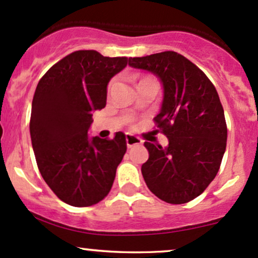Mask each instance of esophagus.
Listing matches in <instances>:
<instances>
[{
  "label": "esophagus",
  "mask_w": 258,
  "mask_h": 258,
  "mask_svg": "<svg viewBox=\"0 0 258 258\" xmlns=\"http://www.w3.org/2000/svg\"><path fill=\"white\" fill-rule=\"evenodd\" d=\"M142 143H143V141H142L141 138L136 137V136L133 135H126L127 148H132L133 146H137V144H142Z\"/></svg>",
  "instance_id": "1"
}]
</instances>
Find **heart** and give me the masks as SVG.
I'll list each match as a JSON object with an SVG mask.
<instances>
[{
	"label": "heart",
	"mask_w": 258,
	"mask_h": 258,
	"mask_svg": "<svg viewBox=\"0 0 258 258\" xmlns=\"http://www.w3.org/2000/svg\"><path fill=\"white\" fill-rule=\"evenodd\" d=\"M146 80H150V79L149 78H144V79H142L141 81H146ZM141 81H139V82H141Z\"/></svg>",
	"instance_id": "1"
}]
</instances>
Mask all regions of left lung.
I'll use <instances>...</instances> for the list:
<instances>
[{
  "label": "left lung",
  "mask_w": 258,
  "mask_h": 258,
  "mask_svg": "<svg viewBox=\"0 0 258 258\" xmlns=\"http://www.w3.org/2000/svg\"><path fill=\"white\" fill-rule=\"evenodd\" d=\"M130 67L156 75L164 88L154 121L168 146L146 142L142 165L148 188L168 204L195 199L214 180L227 146L223 106L215 86L197 65L177 52L130 58Z\"/></svg>",
  "instance_id": "left-lung-1"
}]
</instances>
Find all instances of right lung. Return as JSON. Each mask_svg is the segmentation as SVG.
<instances>
[{"label":"right lung","mask_w":258,"mask_h":258,"mask_svg":"<svg viewBox=\"0 0 258 258\" xmlns=\"http://www.w3.org/2000/svg\"><path fill=\"white\" fill-rule=\"evenodd\" d=\"M126 57L76 51L38 81L31 106L30 136L41 176L72 206H91L110 191L126 153L122 132L112 139L90 137L92 112L106 104V87L125 69Z\"/></svg>","instance_id":"right-lung-1"}]
</instances>
